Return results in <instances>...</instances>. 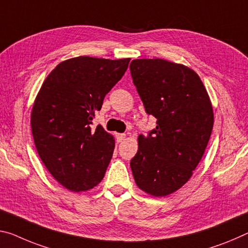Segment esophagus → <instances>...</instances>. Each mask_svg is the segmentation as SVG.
I'll use <instances>...</instances> for the list:
<instances>
[{
	"label": "esophagus",
	"mask_w": 248,
	"mask_h": 248,
	"mask_svg": "<svg viewBox=\"0 0 248 248\" xmlns=\"http://www.w3.org/2000/svg\"><path fill=\"white\" fill-rule=\"evenodd\" d=\"M124 138H125L124 133H118V135H117V141H118V142H123V141L124 140Z\"/></svg>",
	"instance_id": "1"
}]
</instances>
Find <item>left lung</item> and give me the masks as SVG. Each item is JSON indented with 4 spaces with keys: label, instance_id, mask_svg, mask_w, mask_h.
I'll return each mask as SVG.
<instances>
[{
    "label": "left lung",
    "instance_id": "1",
    "mask_svg": "<svg viewBox=\"0 0 248 248\" xmlns=\"http://www.w3.org/2000/svg\"><path fill=\"white\" fill-rule=\"evenodd\" d=\"M132 81L156 127L138 138L130 161L135 181L153 196L179 190L192 176L209 143L214 115L199 75L164 60H133Z\"/></svg>",
    "mask_w": 248,
    "mask_h": 248
}]
</instances>
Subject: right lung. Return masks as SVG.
I'll return each mask as SVG.
<instances>
[{
  "label": "right lung",
  "mask_w": 248,
  "mask_h": 248,
  "mask_svg": "<svg viewBox=\"0 0 248 248\" xmlns=\"http://www.w3.org/2000/svg\"><path fill=\"white\" fill-rule=\"evenodd\" d=\"M130 58L79 56L62 62L35 100L31 125L38 155L62 186L87 191L103 180L115 140L93 118L124 76Z\"/></svg>",
  "instance_id": "add662e5"
}]
</instances>
